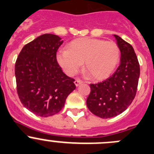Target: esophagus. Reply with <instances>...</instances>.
Returning <instances> with one entry per match:
<instances>
[{
	"label": "esophagus",
	"mask_w": 154,
	"mask_h": 154,
	"mask_svg": "<svg viewBox=\"0 0 154 154\" xmlns=\"http://www.w3.org/2000/svg\"><path fill=\"white\" fill-rule=\"evenodd\" d=\"M81 84H83V81H82L81 80H80V79H76L75 81H74V84L76 85V87H78L79 85H80Z\"/></svg>",
	"instance_id": "obj_1"
}]
</instances>
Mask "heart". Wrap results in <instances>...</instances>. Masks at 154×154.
<instances>
[{"label": "heart", "instance_id": "1", "mask_svg": "<svg viewBox=\"0 0 154 154\" xmlns=\"http://www.w3.org/2000/svg\"><path fill=\"white\" fill-rule=\"evenodd\" d=\"M120 49L116 42L99 38H81L72 41L67 50L57 55L58 64L64 72L73 76L84 63V70L93 80H104L116 69Z\"/></svg>", "mask_w": 154, "mask_h": 154}]
</instances>
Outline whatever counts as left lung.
Segmentation results:
<instances>
[{
    "label": "left lung",
    "mask_w": 154,
    "mask_h": 154,
    "mask_svg": "<svg viewBox=\"0 0 154 154\" xmlns=\"http://www.w3.org/2000/svg\"><path fill=\"white\" fill-rule=\"evenodd\" d=\"M121 51L120 65L116 72L101 83L90 84L87 106L95 116L109 119L122 113L135 97L140 65L133 47L114 35Z\"/></svg>",
    "instance_id": "1"
}]
</instances>
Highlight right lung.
I'll return each mask as SVG.
<instances>
[{
    "label": "right lung",
    "mask_w": 154,
    "mask_h": 154,
    "mask_svg": "<svg viewBox=\"0 0 154 154\" xmlns=\"http://www.w3.org/2000/svg\"><path fill=\"white\" fill-rule=\"evenodd\" d=\"M63 41L44 34L25 45L15 64L17 90L21 103L41 117L59 112L67 96L75 90L74 79L64 74L56 58Z\"/></svg>",
    "instance_id": "1"
}]
</instances>
